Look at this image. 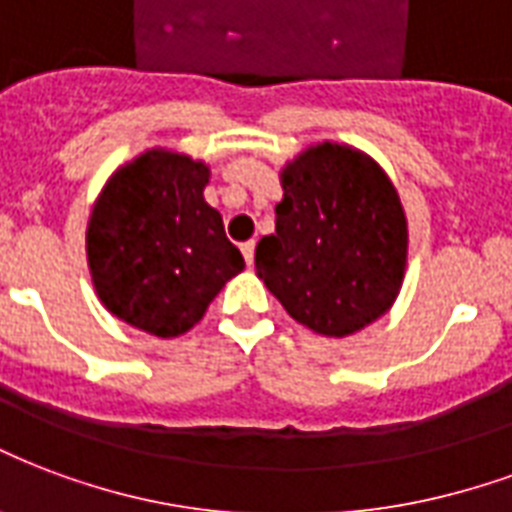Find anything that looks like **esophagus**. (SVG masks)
Masks as SVG:
<instances>
[{
	"mask_svg": "<svg viewBox=\"0 0 512 512\" xmlns=\"http://www.w3.org/2000/svg\"><path fill=\"white\" fill-rule=\"evenodd\" d=\"M241 252H244L246 266H252V263H255V241H244V244H241Z\"/></svg>",
	"mask_w": 512,
	"mask_h": 512,
	"instance_id": "obj_1",
	"label": "esophagus"
}]
</instances>
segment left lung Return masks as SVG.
<instances>
[{
	"label": "left lung",
	"mask_w": 512,
	"mask_h": 512,
	"mask_svg": "<svg viewBox=\"0 0 512 512\" xmlns=\"http://www.w3.org/2000/svg\"><path fill=\"white\" fill-rule=\"evenodd\" d=\"M276 233L255 271L295 323L344 339L380 320L407 271V217L388 173L361 149L323 140L287 162Z\"/></svg>",
	"instance_id": "8db88e82"
}]
</instances>
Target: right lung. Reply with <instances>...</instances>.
Listing matches in <instances>:
<instances>
[{
  "mask_svg": "<svg viewBox=\"0 0 512 512\" xmlns=\"http://www.w3.org/2000/svg\"><path fill=\"white\" fill-rule=\"evenodd\" d=\"M208 179L203 160L157 146L105 181L86 227V260L97 298L121 323L181 336L244 271L222 214L203 198Z\"/></svg>",
  "mask_w": 512,
  "mask_h": 512,
  "instance_id": "obj_1",
  "label": "right lung"
}]
</instances>
